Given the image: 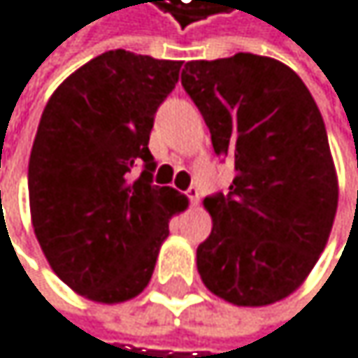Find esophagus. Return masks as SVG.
I'll return each instance as SVG.
<instances>
[{
	"instance_id": "esophagus-1",
	"label": "esophagus",
	"mask_w": 358,
	"mask_h": 358,
	"mask_svg": "<svg viewBox=\"0 0 358 358\" xmlns=\"http://www.w3.org/2000/svg\"><path fill=\"white\" fill-rule=\"evenodd\" d=\"M187 197H189V201H191L193 206H197V203H199V189H197V187H191V189L187 191Z\"/></svg>"
}]
</instances>
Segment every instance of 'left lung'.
Returning <instances> with one entry per match:
<instances>
[{
  "instance_id": "obj_1",
  "label": "left lung",
  "mask_w": 358,
  "mask_h": 358,
  "mask_svg": "<svg viewBox=\"0 0 358 358\" xmlns=\"http://www.w3.org/2000/svg\"><path fill=\"white\" fill-rule=\"evenodd\" d=\"M182 87L214 152L236 163L229 193L203 199L212 234L197 248L199 275L234 306L275 303L303 285L338 210L320 110L289 65L250 52L189 61Z\"/></svg>"
}]
</instances>
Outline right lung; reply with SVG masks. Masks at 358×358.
Wrapping results in <instances>:
<instances>
[{"label": "right lung", "instance_id": "obj_1", "mask_svg": "<svg viewBox=\"0 0 358 358\" xmlns=\"http://www.w3.org/2000/svg\"><path fill=\"white\" fill-rule=\"evenodd\" d=\"M180 67L108 50L65 78L42 112L29 157L34 231L52 271L91 301L140 295L169 218L189 203L152 185L157 163L148 150L155 112Z\"/></svg>", "mask_w": 358, "mask_h": 358}]
</instances>
